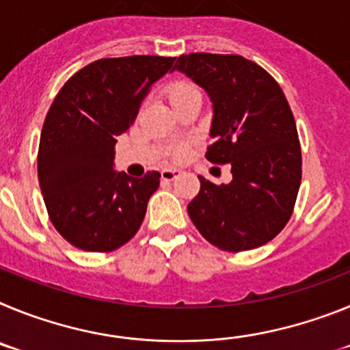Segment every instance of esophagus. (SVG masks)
<instances>
[{
	"mask_svg": "<svg viewBox=\"0 0 350 350\" xmlns=\"http://www.w3.org/2000/svg\"><path fill=\"white\" fill-rule=\"evenodd\" d=\"M180 173H182L180 170H177V168H165V170H161V178L166 182H170V180H173V178H177Z\"/></svg>",
	"mask_w": 350,
	"mask_h": 350,
	"instance_id": "1",
	"label": "esophagus"
}]
</instances>
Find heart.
<instances>
[{
  "label": "heart",
  "mask_w": 350,
  "mask_h": 350,
  "mask_svg": "<svg viewBox=\"0 0 350 350\" xmlns=\"http://www.w3.org/2000/svg\"><path fill=\"white\" fill-rule=\"evenodd\" d=\"M193 94H198L196 89L191 85V83L187 82H173L170 83L168 88H166V96H168L170 103H177V101L184 100V98H187V96H193ZM182 154H184V150H178L177 152V157H180Z\"/></svg>",
  "instance_id": "b5f03b06"
}]
</instances>
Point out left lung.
Instances as JSON below:
<instances>
[{
	"mask_svg": "<svg viewBox=\"0 0 350 350\" xmlns=\"http://www.w3.org/2000/svg\"><path fill=\"white\" fill-rule=\"evenodd\" d=\"M173 70L193 79L213 107L206 159L231 163L233 180L200 178L187 205L198 231L228 252L261 247L291 219L301 182V148L282 89L259 64L234 54L180 55Z\"/></svg>",
	"mask_w": 350,
	"mask_h": 350,
	"instance_id": "8db88e82",
	"label": "left lung"
}]
</instances>
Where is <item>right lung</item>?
Segmentation results:
<instances>
[{
	"label": "right lung",
	"mask_w": 350,
	"mask_h": 350,
	"mask_svg": "<svg viewBox=\"0 0 350 350\" xmlns=\"http://www.w3.org/2000/svg\"><path fill=\"white\" fill-rule=\"evenodd\" d=\"M173 61L98 59L77 71L52 101L40 137V189L54 228L77 249L112 252L140 230L161 175L116 172V144Z\"/></svg>",
	"instance_id": "obj_1"
}]
</instances>
